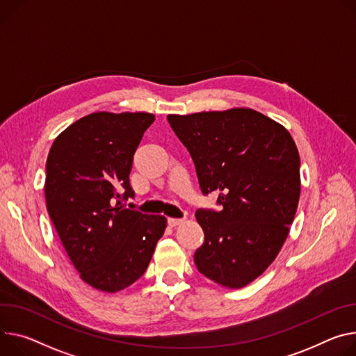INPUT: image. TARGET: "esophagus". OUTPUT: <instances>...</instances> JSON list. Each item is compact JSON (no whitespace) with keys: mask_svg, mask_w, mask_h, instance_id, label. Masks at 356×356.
Instances as JSON below:
<instances>
[{"mask_svg":"<svg viewBox=\"0 0 356 356\" xmlns=\"http://www.w3.org/2000/svg\"><path fill=\"white\" fill-rule=\"evenodd\" d=\"M168 222L170 227H176V225H180L181 222H184V218H169Z\"/></svg>","mask_w":356,"mask_h":356,"instance_id":"esophagus-1","label":"esophagus"}]
</instances>
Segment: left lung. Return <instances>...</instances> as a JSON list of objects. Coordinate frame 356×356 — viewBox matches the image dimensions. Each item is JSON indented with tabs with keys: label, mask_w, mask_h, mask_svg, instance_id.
<instances>
[{
	"label": "left lung",
	"mask_w": 356,
	"mask_h": 356,
	"mask_svg": "<svg viewBox=\"0 0 356 356\" xmlns=\"http://www.w3.org/2000/svg\"><path fill=\"white\" fill-rule=\"evenodd\" d=\"M195 161L203 195L218 193L221 211L197 210L204 243L197 270L227 288H243L275 260L301 193L300 154L286 129L250 108L169 115Z\"/></svg>",
	"instance_id": "1"
}]
</instances>
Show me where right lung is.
Instances as JSON below:
<instances>
[{"mask_svg":"<svg viewBox=\"0 0 356 356\" xmlns=\"http://www.w3.org/2000/svg\"><path fill=\"white\" fill-rule=\"evenodd\" d=\"M154 115L95 112L68 126L47 159L48 214L81 278L104 293L139 280L166 217L124 209L134 154Z\"/></svg>","mask_w":356,"mask_h":356,"instance_id":"right-lung-1","label":"right lung"}]
</instances>
